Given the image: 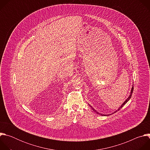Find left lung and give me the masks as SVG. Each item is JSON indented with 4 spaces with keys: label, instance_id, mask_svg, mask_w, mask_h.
I'll list each match as a JSON object with an SVG mask.
<instances>
[{
    "label": "left lung",
    "instance_id": "left-lung-1",
    "mask_svg": "<svg viewBox=\"0 0 150 150\" xmlns=\"http://www.w3.org/2000/svg\"><path fill=\"white\" fill-rule=\"evenodd\" d=\"M133 91H134V85H133V87H132V89H131V94H130L129 96L127 97V99H126V100L124 101V103H123V104L121 105V106L120 107V108H119L117 110H116L115 112H114L113 113H112V114H113V113H116V112L119 111V110H120V109L122 108V107H123V105H125V104H126V103H127L128 101H129V100H130V98H131V96H132V94ZM89 105L91 107V109H93V110L94 112H96V113H97V114H98V115H101V116H108L111 115V114H109V115H103V114H101V113H98V112H97V111H96V110H95V109H94L93 108V107H92L91 105H90V104H89Z\"/></svg>",
    "mask_w": 150,
    "mask_h": 150
}]
</instances>
